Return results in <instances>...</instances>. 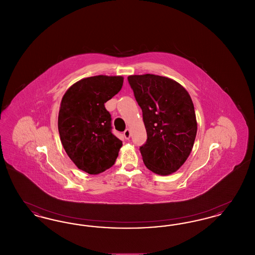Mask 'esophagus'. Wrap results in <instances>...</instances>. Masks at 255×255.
<instances>
[{"label":"esophagus","instance_id":"1","mask_svg":"<svg viewBox=\"0 0 255 255\" xmlns=\"http://www.w3.org/2000/svg\"><path fill=\"white\" fill-rule=\"evenodd\" d=\"M123 135L126 139H129L130 136H131V131L129 129H126L124 132H123Z\"/></svg>","mask_w":255,"mask_h":255}]
</instances>
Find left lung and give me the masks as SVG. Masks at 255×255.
<instances>
[{
	"label": "left lung",
	"instance_id": "obj_1",
	"mask_svg": "<svg viewBox=\"0 0 255 255\" xmlns=\"http://www.w3.org/2000/svg\"><path fill=\"white\" fill-rule=\"evenodd\" d=\"M128 81L142 110L147 141L140 147L146 167L167 176L189 157L197 134L194 105L177 81L156 74L130 75Z\"/></svg>",
	"mask_w": 255,
	"mask_h": 255
}]
</instances>
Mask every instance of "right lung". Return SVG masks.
<instances>
[{
  "instance_id": "obj_1",
  "label": "right lung",
  "mask_w": 255,
  "mask_h": 255,
  "mask_svg": "<svg viewBox=\"0 0 255 255\" xmlns=\"http://www.w3.org/2000/svg\"><path fill=\"white\" fill-rule=\"evenodd\" d=\"M123 76L97 75L71 86L61 100L58 131L67 155L78 169L97 175L111 168L122 141L111 129L105 103L123 85Z\"/></svg>"
}]
</instances>
